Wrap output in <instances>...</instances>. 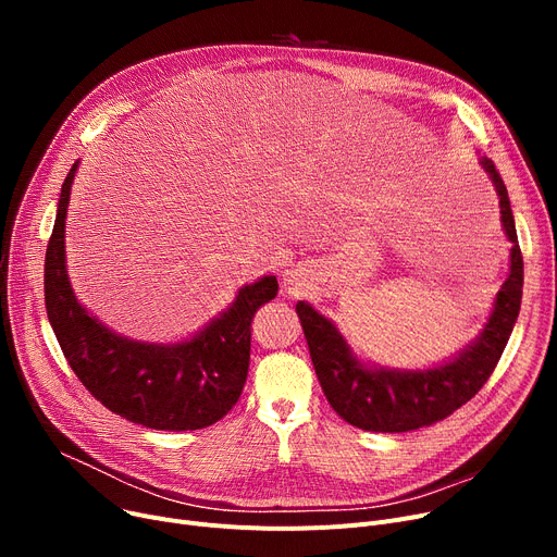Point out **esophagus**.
Returning <instances> with one entry per match:
<instances>
[{
    "instance_id": "obj_1",
    "label": "esophagus",
    "mask_w": 557,
    "mask_h": 557,
    "mask_svg": "<svg viewBox=\"0 0 557 557\" xmlns=\"http://www.w3.org/2000/svg\"><path fill=\"white\" fill-rule=\"evenodd\" d=\"M286 275H288V273H286ZM288 282H290V280H288Z\"/></svg>"
}]
</instances>
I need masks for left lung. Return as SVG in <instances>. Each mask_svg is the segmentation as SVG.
I'll list each match as a JSON object with an SVG mask.
<instances>
[{"instance_id":"left-lung-1","label":"left lung","mask_w":557,"mask_h":557,"mask_svg":"<svg viewBox=\"0 0 557 557\" xmlns=\"http://www.w3.org/2000/svg\"><path fill=\"white\" fill-rule=\"evenodd\" d=\"M481 164L499 196L502 223L512 244L510 275L496 294L483 332L462 352L426 370L366 366L357 359L332 320L320 315L307 302L296 305L318 382L334 411L352 426L379 433H401L441 422L483 388L504 355L521 307L523 259L508 189L492 160L481 158Z\"/></svg>"}]
</instances>
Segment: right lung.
Listing matches in <instances>:
<instances>
[{
	"mask_svg": "<svg viewBox=\"0 0 557 557\" xmlns=\"http://www.w3.org/2000/svg\"><path fill=\"white\" fill-rule=\"evenodd\" d=\"M78 162L58 198L45 257V305L63 355L108 411L158 431L205 429L237 404L250 363L257 309L277 296L275 275L239 288L237 298L183 343H141L114 334L76 300L65 269V219Z\"/></svg>",
	"mask_w": 557,
	"mask_h": 557,
	"instance_id": "right-lung-1",
	"label": "right lung"
}]
</instances>
